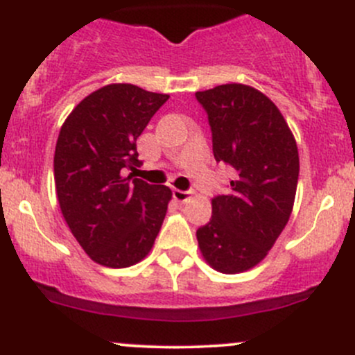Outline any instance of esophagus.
<instances>
[{"mask_svg": "<svg viewBox=\"0 0 355 355\" xmlns=\"http://www.w3.org/2000/svg\"><path fill=\"white\" fill-rule=\"evenodd\" d=\"M173 197L178 200V202H187L190 197H192V192H190V190L175 189L173 190Z\"/></svg>", "mask_w": 355, "mask_h": 355, "instance_id": "obj_1", "label": "esophagus"}]
</instances>
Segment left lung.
Wrapping results in <instances>:
<instances>
[{
    "instance_id": "left-lung-1",
    "label": "left lung",
    "mask_w": 355,
    "mask_h": 355,
    "mask_svg": "<svg viewBox=\"0 0 355 355\" xmlns=\"http://www.w3.org/2000/svg\"><path fill=\"white\" fill-rule=\"evenodd\" d=\"M196 98L207 112L216 162L234 173L225 196L212 199L197 241L214 270L240 274L266 259L289 221L300 177L296 139L275 103L248 85H219Z\"/></svg>"
}]
</instances>
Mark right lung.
<instances>
[{"instance_id": "1", "label": "right lung", "mask_w": 355, "mask_h": 355, "mask_svg": "<svg viewBox=\"0 0 355 355\" xmlns=\"http://www.w3.org/2000/svg\"><path fill=\"white\" fill-rule=\"evenodd\" d=\"M168 98L136 85H107L81 100L59 132V207L81 248L103 267L141 262L163 225L171 190L125 173L141 165L137 137Z\"/></svg>"}]
</instances>
